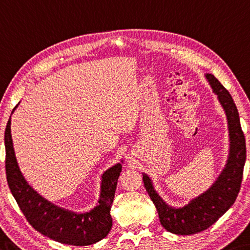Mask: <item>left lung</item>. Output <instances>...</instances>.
<instances>
[{
    "label": "left lung",
    "mask_w": 250,
    "mask_h": 250,
    "mask_svg": "<svg viewBox=\"0 0 250 250\" xmlns=\"http://www.w3.org/2000/svg\"><path fill=\"white\" fill-rule=\"evenodd\" d=\"M213 93L227 116L229 130V156L223 171L211 185L188 205L173 208L162 200L154 190L152 181L144 173V184L148 195L156 206L160 223L166 230L176 235H192L210 227L235 203L240 190L245 161L246 141L241 130L239 113L230 93L212 74H206Z\"/></svg>",
    "instance_id": "left-lung-1"
}]
</instances>
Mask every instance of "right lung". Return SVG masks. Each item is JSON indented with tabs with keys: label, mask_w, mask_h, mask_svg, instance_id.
Wrapping results in <instances>:
<instances>
[{
	"label": "right lung",
	"mask_w": 250,
	"mask_h": 250,
	"mask_svg": "<svg viewBox=\"0 0 250 250\" xmlns=\"http://www.w3.org/2000/svg\"><path fill=\"white\" fill-rule=\"evenodd\" d=\"M18 105H15L13 111ZM4 144L7 185L23 215L35 230L58 243L73 246L96 244L108 235L112 227L110 209L124 160L112 166L102 175L99 205L88 212L77 213L47 201L27 184L20 171L15 158L11 134V118L4 133Z\"/></svg>",
	"instance_id": "1"
}]
</instances>
